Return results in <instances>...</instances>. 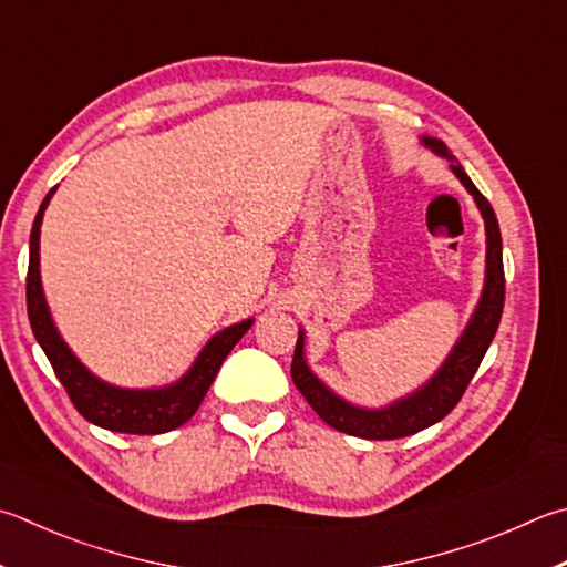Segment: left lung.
<instances>
[{
    "instance_id": "left-lung-1",
    "label": "left lung",
    "mask_w": 567,
    "mask_h": 567,
    "mask_svg": "<svg viewBox=\"0 0 567 567\" xmlns=\"http://www.w3.org/2000/svg\"><path fill=\"white\" fill-rule=\"evenodd\" d=\"M421 143H424L431 153H436L439 158H446L451 163L454 176L463 183V188L473 195V200L478 205L481 218L486 223V277H483V290L476 310H473L468 324L463 327V332L456 339L454 349H451L449 357L444 359V364H441L434 377L426 379L419 389L396 401H391L386 406H359L334 394V391L312 372L310 364H307L305 329H300L292 357V382L307 399V404L317 411L319 419L349 436L384 441L411 436L416 434V431L434 426L436 421L444 419L449 411L458 404V399L463 396V391H466L473 374H476L481 359L488 352L493 337H496V329L501 324L503 300H506V277H503V243L496 213H493L491 203L483 198L476 185L471 183L461 163L451 156L444 141H439L434 136H421Z\"/></svg>"
}]
</instances>
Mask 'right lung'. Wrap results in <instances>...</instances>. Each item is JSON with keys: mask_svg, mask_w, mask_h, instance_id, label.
<instances>
[{"mask_svg": "<svg viewBox=\"0 0 567 567\" xmlns=\"http://www.w3.org/2000/svg\"><path fill=\"white\" fill-rule=\"evenodd\" d=\"M56 188L47 193L44 203L39 205V213L29 235V272H27V312L32 322V332L39 347L44 349L47 359L54 367L59 382L64 384L69 399L74 401L79 414L91 424L101 429L118 431V434H166L183 426L195 411H198L203 396L208 394L215 374H218L225 357L240 342V337L248 332L255 319H243L230 327L213 334L205 347L195 357L181 379L166 386L153 389H126L109 384L96 377L81 359L71 352V347L59 334V329L51 319L44 287H41L39 272V235L44 210Z\"/></svg>", "mask_w": 567, "mask_h": 567, "instance_id": "add662e5", "label": "right lung"}]
</instances>
